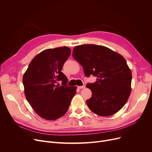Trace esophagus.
<instances>
[{"instance_id":"esophagus-1","label":"esophagus","mask_w":152,"mask_h":152,"mask_svg":"<svg viewBox=\"0 0 152 152\" xmlns=\"http://www.w3.org/2000/svg\"><path fill=\"white\" fill-rule=\"evenodd\" d=\"M77 87L79 89H84V88H85L86 86L84 85H83V86H78Z\"/></svg>"}]
</instances>
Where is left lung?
<instances>
[{
  "instance_id": "1",
  "label": "left lung",
  "mask_w": 152,
  "mask_h": 152,
  "mask_svg": "<svg viewBox=\"0 0 152 152\" xmlns=\"http://www.w3.org/2000/svg\"><path fill=\"white\" fill-rule=\"evenodd\" d=\"M73 57L87 77H97L94 83L86 86L92 94L86 100L89 109L102 116L120 110L129 97L132 81L131 71L123 56L105 46L83 44L75 47Z\"/></svg>"
}]
</instances>
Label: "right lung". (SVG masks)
Returning <instances> with one entry per match:
<instances>
[{"mask_svg":"<svg viewBox=\"0 0 152 152\" xmlns=\"http://www.w3.org/2000/svg\"><path fill=\"white\" fill-rule=\"evenodd\" d=\"M71 54L68 47L46 49L32 60L23 77L25 94L37 114L47 120L65 115L76 93V87L67 86L61 71ZM62 82L60 86L58 83Z\"/></svg>","mask_w":152,"mask_h":152,"instance_id":"add662e5","label":"right lung"}]
</instances>
